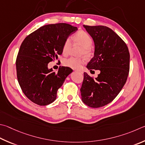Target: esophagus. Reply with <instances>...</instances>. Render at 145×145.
Here are the masks:
<instances>
[{
  "label": "esophagus",
  "instance_id": "esophagus-1",
  "mask_svg": "<svg viewBox=\"0 0 145 145\" xmlns=\"http://www.w3.org/2000/svg\"><path fill=\"white\" fill-rule=\"evenodd\" d=\"M77 72H79V73H83V71H82V70H77Z\"/></svg>",
  "mask_w": 145,
  "mask_h": 145
}]
</instances>
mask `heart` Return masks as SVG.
I'll use <instances>...</instances> for the list:
<instances>
[{"label": "heart", "instance_id": "heart-1", "mask_svg": "<svg viewBox=\"0 0 145 145\" xmlns=\"http://www.w3.org/2000/svg\"><path fill=\"white\" fill-rule=\"evenodd\" d=\"M73 42L74 43L79 44L82 46L81 49L80 54H84L85 56H89L91 54L92 49L91 46L93 40L91 36L85 31L80 30L76 33L73 35ZM72 46V40L70 38L65 39L62 47V52L65 56L69 54L70 50ZM86 62V59L82 57H70L69 58L63 60V65L72 68L77 69L81 68Z\"/></svg>", "mask_w": 145, "mask_h": 145}]
</instances>
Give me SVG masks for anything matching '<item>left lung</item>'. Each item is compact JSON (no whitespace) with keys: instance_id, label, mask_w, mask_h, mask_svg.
<instances>
[{"instance_id":"8db88e82","label":"left lung","mask_w":145,"mask_h":145,"mask_svg":"<svg viewBox=\"0 0 145 145\" xmlns=\"http://www.w3.org/2000/svg\"><path fill=\"white\" fill-rule=\"evenodd\" d=\"M93 37L94 56L87 65L90 71L99 70L94 78L84 73L80 88L82 100L88 106L99 108L110 103L122 90L129 72L128 47L117 34L105 26L84 25Z\"/></svg>"}]
</instances>
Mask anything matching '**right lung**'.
Returning a JSON list of instances; mask_svg holds the SVG:
<instances>
[{
	"instance_id": "add662e5",
	"label": "right lung",
	"mask_w": 145,
	"mask_h": 145,
	"mask_svg": "<svg viewBox=\"0 0 145 145\" xmlns=\"http://www.w3.org/2000/svg\"><path fill=\"white\" fill-rule=\"evenodd\" d=\"M77 27L67 23L41 27L23 41L16 61L18 83L27 98L40 106H46L56 98L57 91L72 72L67 67H59L57 72L48 69L49 62L62 54L66 39Z\"/></svg>"
}]
</instances>
